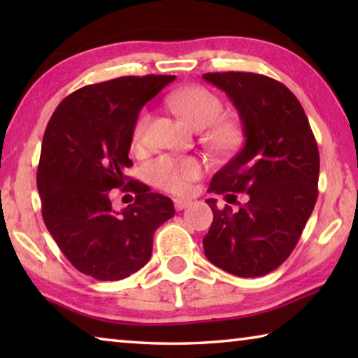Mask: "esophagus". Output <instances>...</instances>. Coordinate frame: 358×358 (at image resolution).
<instances>
[{"mask_svg": "<svg viewBox=\"0 0 358 358\" xmlns=\"http://www.w3.org/2000/svg\"><path fill=\"white\" fill-rule=\"evenodd\" d=\"M175 210L177 211H181V210H185L187 205L191 203V201H186V199H175Z\"/></svg>", "mask_w": 358, "mask_h": 358, "instance_id": "1", "label": "esophagus"}]
</instances>
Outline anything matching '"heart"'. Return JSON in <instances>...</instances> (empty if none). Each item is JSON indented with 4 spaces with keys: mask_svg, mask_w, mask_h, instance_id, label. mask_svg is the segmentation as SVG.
I'll list each match as a JSON object with an SVG mask.
<instances>
[{
    "mask_svg": "<svg viewBox=\"0 0 358 358\" xmlns=\"http://www.w3.org/2000/svg\"><path fill=\"white\" fill-rule=\"evenodd\" d=\"M169 104L181 118L187 121L192 128L203 129L213 124L221 117L222 102L216 94L203 87H185L169 96ZM151 120V112L143 108L137 115L132 128V145L142 147L147 137V129ZM235 129L230 123H220L211 131V141L217 145H229L234 141ZM202 166L194 157H178L164 155L150 162L147 167V178L151 185L161 189L185 194L189 189L191 181L201 177Z\"/></svg>",
    "mask_w": 358,
    "mask_h": 358,
    "instance_id": "b5f03b06",
    "label": "heart"
}]
</instances>
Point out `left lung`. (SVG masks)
<instances>
[{
	"label": "left lung",
	"instance_id": "8db88e82",
	"mask_svg": "<svg viewBox=\"0 0 358 358\" xmlns=\"http://www.w3.org/2000/svg\"><path fill=\"white\" fill-rule=\"evenodd\" d=\"M202 77L227 94L243 128V143L213 175L208 191L224 194L227 203L246 194L237 211L205 201L213 211L205 256L235 276H262L290 256L316 205V138L299 99L281 82L252 72Z\"/></svg>",
	"mask_w": 358,
	"mask_h": 358
}]
</instances>
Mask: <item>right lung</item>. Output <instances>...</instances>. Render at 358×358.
I'll list each match as a JSON object with an SVG mask.
<instances>
[{
    "instance_id": "1",
    "label": "right lung",
    "mask_w": 358,
    "mask_h": 358,
    "mask_svg": "<svg viewBox=\"0 0 358 358\" xmlns=\"http://www.w3.org/2000/svg\"><path fill=\"white\" fill-rule=\"evenodd\" d=\"M175 76L120 77L77 90L53 112L42 138L38 191L42 217L66 259L83 275L118 281L148 262L155 230L173 202L141 181L124 190L134 204L111 208V189L132 166V128L141 108Z\"/></svg>"
}]
</instances>
